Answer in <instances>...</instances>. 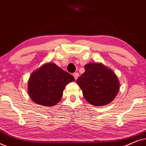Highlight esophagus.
Wrapping results in <instances>:
<instances>
[{"mask_svg": "<svg viewBox=\"0 0 146 146\" xmlns=\"http://www.w3.org/2000/svg\"><path fill=\"white\" fill-rule=\"evenodd\" d=\"M73 76H74V78H75V80H77V78H78V76H79V74L78 73H74L73 74Z\"/></svg>", "mask_w": 146, "mask_h": 146, "instance_id": "1", "label": "esophagus"}]
</instances>
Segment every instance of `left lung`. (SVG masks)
<instances>
[{"label":"left lung","instance_id":"1","mask_svg":"<svg viewBox=\"0 0 146 146\" xmlns=\"http://www.w3.org/2000/svg\"><path fill=\"white\" fill-rule=\"evenodd\" d=\"M85 72L76 80L88 102L102 106L111 102L119 88L118 79L111 69L101 63H89Z\"/></svg>","mask_w":146,"mask_h":146}]
</instances>
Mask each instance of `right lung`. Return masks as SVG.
<instances>
[{
	"instance_id": "1",
	"label": "right lung",
	"mask_w": 146,
	"mask_h": 146,
	"mask_svg": "<svg viewBox=\"0 0 146 146\" xmlns=\"http://www.w3.org/2000/svg\"><path fill=\"white\" fill-rule=\"evenodd\" d=\"M74 80L73 76L54 63L48 62L32 73L28 92L37 104L54 106L60 101L66 84Z\"/></svg>"
}]
</instances>
